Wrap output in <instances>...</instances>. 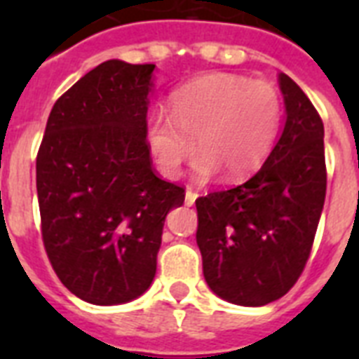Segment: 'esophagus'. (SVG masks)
Instances as JSON below:
<instances>
[{
	"label": "esophagus",
	"mask_w": 359,
	"mask_h": 359,
	"mask_svg": "<svg viewBox=\"0 0 359 359\" xmlns=\"http://www.w3.org/2000/svg\"><path fill=\"white\" fill-rule=\"evenodd\" d=\"M197 199V194L196 191H191V190H186V197H184V203L188 205V207H191L194 203H196Z\"/></svg>",
	"instance_id": "obj_1"
}]
</instances>
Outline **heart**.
Listing matches in <instances>:
<instances>
[{
  "label": "heart",
  "mask_w": 359,
  "mask_h": 359,
  "mask_svg": "<svg viewBox=\"0 0 359 359\" xmlns=\"http://www.w3.org/2000/svg\"><path fill=\"white\" fill-rule=\"evenodd\" d=\"M173 114L152 109L145 140L163 177L177 179L199 145V180L224 171L227 179L253 173L272 151L281 123V98L272 83L244 76L207 74L171 95Z\"/></svg>",
  "instance_id": "1"
}]
</instances>
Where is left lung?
Returning a JSON list of instances; mask_svg holds the SVG:
<instances>
[{
    "label": "left lung",
    "instance_id": "8db88e82",
    "mask_svg": "<svg viewBox=\"0 0 359 359\" xmlns=\"http://www.w3.org/2000/svg\"><path fill=\"white\" fill-rule=\"evenodd\" d=\"M285 124L266 162L229 190L199 197L197 245L214 294L259 307L287 294L311 251L326 197L324 124L279 72Z\"/></svg>",
    "mask_w": 359,
    "mask_h": 359
}]
</instances>
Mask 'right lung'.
I'll return each instance as SVG.
<instances>
[{
	"label": "right lung",
	"mask_w": 359,
	"mask_h": 359,
	"mask_svg": "<svg viewBox=\"0 0 359 359\" xmlns=\"http://www.w3.org/2000/svg\"><path fill=\"white\" fill-rule=\"evenodd\" d=\"M154 69L121 59L95 67L53 104L36 154L48 259L95 306L151 287L165 216L184 203L180 186L154 175L147 147Z\"/></svg>",
	"instance_id": "add662e5"
}]
</instances>
